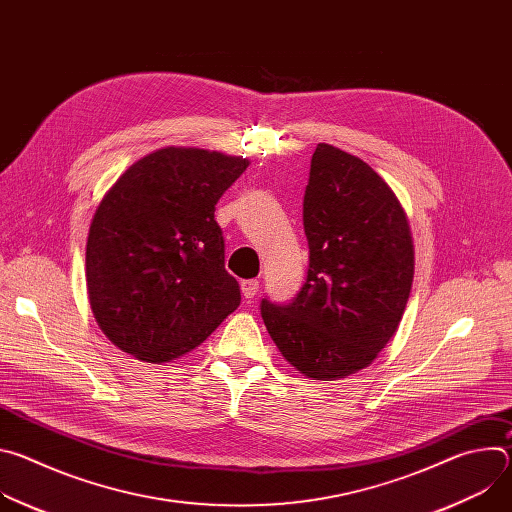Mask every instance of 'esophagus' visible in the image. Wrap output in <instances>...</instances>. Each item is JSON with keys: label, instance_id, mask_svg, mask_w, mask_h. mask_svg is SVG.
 <instances>
[{"label": "esophagus", "instance_id": "obj_1", "mask_svg": "<svg viewBox=\"0 0 512 512\" xmlns=\"http://www.w3.org/2000/svg\"><path fill=\"white\" fill-rule=\"evenodd\" d=\"M257 289H259V281H257V279H245V281H241V291H243L245 300H253L255 294H257Z\"/></svg>", "mask_w": 512, "mask_h": 512}]
</instances>
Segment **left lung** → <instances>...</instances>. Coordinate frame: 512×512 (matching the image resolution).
I'll return each mask as SVG.
<instances>
[{
	"label": "left lung",
	"instance_id": "8db88e82",
	"mask_svg": "<svg viewBox=\"0 0 512 512\" xmlns=\"http://www.w3.org/2000/svg\"><path fill=\"white\" fill-rule=\"evenodd\" d=\"M308 277L298 298L261 302L267 332L304 377L340 381L395 336L413 283L415 251L405 208L367 164L318 143L304 194Z\"/></svg>",
	"mask_w": 512,
	"mask_h": 512
}]
</instances>
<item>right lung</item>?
Segmentation results:
<instances>
[{
    "label": "right lung",
    "instance_id": "obj_1",
    "mask_svg": "<svg viewBox=\"0 0 512 512\" xmlns=\"http://www.w3.org/2000/svg\"><path fill=\"white\" fill-rule=\"evenodd\" d=\"M249 160L200 148L133 162L99 202L87 237V294L103 334L143 362L200 346L241 304L214 206Z\"/></svg>",
    "mask_w": 512,
    "mask_h": 512
}]
</instances>
